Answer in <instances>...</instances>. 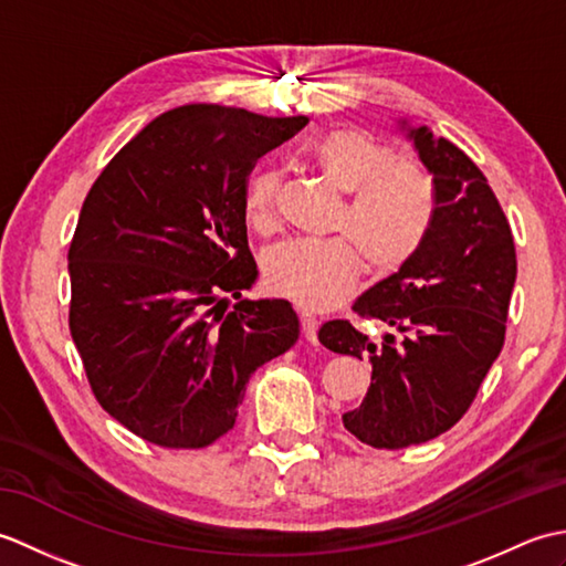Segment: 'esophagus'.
I'll use <instances>...</instances> for the list:
<instances>
[{
  "label": "esophagus",
  "instance_id": "obj_1",
  "mask_svg": "<svg viewBox=\"0 0 566 566\" xmlns=\"http://www.w3.org/2000/svg\"><path fill=\"white\" fill-rule=\"evenodd\" d=\"M298 321H302L304 338L316 345L318 343V318L314 314H308V311H302V314H298Z\"/></svg>",
  "mask_w": 566,
  "mask_h": 566
}]
</instances>
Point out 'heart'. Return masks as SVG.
<instances>
[{
	"label": "heart",
	"mask_w": 566,
	"mask_h": 566,
	"mask_svg": "<svg viewBox=\"0 0 566 566\" xmlns=\"http://www.w3.org/2000/svg\"><path fill=\"white\" fill-rule=\"evenodd\" d=\"M308 158L345 195L326 240L296 238L274 245L262 262L268 290L311 311L335 306L350 294L363 268L389 276L411 260L430 233L438 211L436 179L423 165L396 153L357 128H333L308 146ZM280 175L250 177L243 213L250 228L276 226Z\"/></svg>",
	"instance_id": "1"
}]
</instances>
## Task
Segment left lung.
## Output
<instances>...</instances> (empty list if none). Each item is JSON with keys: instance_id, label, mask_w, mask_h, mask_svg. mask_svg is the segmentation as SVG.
Wrapping results in <instances>:
<instances>
[{"instance_id": "obj_1", "label": "left lung", "mask_w": 566, "mask_h": 566, "mask_svg": "<svg viewBox=\"0 0 566 566\" xmlns=\"http://www.w3.org/2000/svg\"><path fill=\"white\" fill-rule=\"evenodd\" d=\"M401 128L436 179V221L416 255L353 306L387 326L381 340L350 321L318 331L328 350L369 357L367 396L343 426L377 450L428 442L467 413L506 338L518 270L506 213L482 170L428 126Z\"/></svg>"}]
</instances>
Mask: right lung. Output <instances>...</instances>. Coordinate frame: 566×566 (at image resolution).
Segmentation results:
<instances>
[{
    "label": "right lung",
    "instance_id": "right-lung-1",
    "mask_svg": "<svg viewBox=\"0 0 566 566\" xmlns=\"http://www.w3.org/2000/svg\"><path fill=\"white\" fill-rule=\"evenodd\" d=\"M306 122L177 106L128 140L84 199L67 252L70 333L97 401L138 438L207 448L235 426L252 371L298 340L284 298L212 311L258 280L248 175Z\"/></svg>",
    "mask_w": 566,
    "mask_h": 566
}]
</instances>
